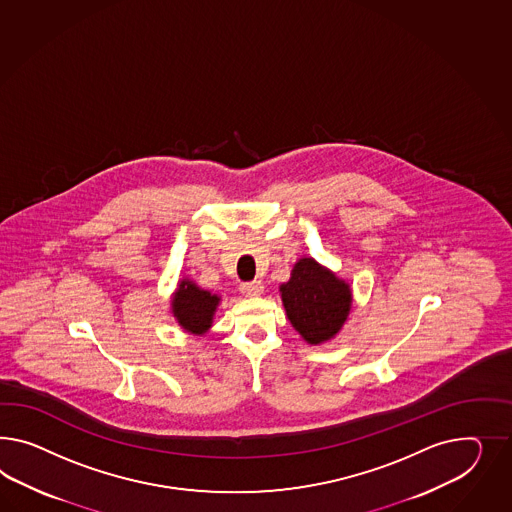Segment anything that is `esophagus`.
<instances>
[{
  "mask_svg": "<svg viewBox=\"0 0 512 512\" xmlns=\"http://www.w3.org/2000/svg\"><path fill=\"white\" fill-rule=\"evenodd\" d=\"M240 292L244 294V296H249V298H253V296H261L264 292L263 281H248V283H242L240 285Z\"/></svg>",
  "mask_w": 512,
  "mask_h": 512,
  "instance_id": "34e87169",
  "label": "esophagus"
}]
</instances>
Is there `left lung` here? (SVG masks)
Here are the masks:
<instances>
[{"mask_svg": "<svg viewBox=\"0 0 512 512\" xmlns=\"http://www.w3.org/2000/svg\"><path fill=\"white\" fill-rule=\"evenodd\" d=\"M279 292L294 330L309 345L333 339L352 307L350 285L311 257H302L294 264L291 279L279 287Z\"/></svg>", "mask_w": 512, "mask_h": 512, "instance_id": "obj_1", "label": "left lung"}]
</instances>
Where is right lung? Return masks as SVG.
Segmentation results:
<instances>
[{"label": "right lung", "mask_w": 512, "mask_h": 512, "mask_svg": "<svg viewBox=\"0 0 512 512\" xmlns=\"http://www.w3.org/2000/svg\"><path fill=\"white\" fill-rule=\"evenodd\" d=\"M220 300L218 294L203 291L190 279H182L171 300V311L186 332L203 335L212 326V318Z\"/></svg>", "instance_id": "right-lung-1"}]
</instances>
